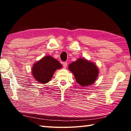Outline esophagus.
I'll return each instance as SVG.
<instances>
[{"instance_id":"34e87169","label":"esophagus","mask_w":131,"mask_h":131,"mask_svg":"<svg viewBox=\"0 0 131 131\" xmlns=\"http://www.w3.org/2000/svg\"><path fill=\"white\" fill-rule=\"evenodd\" d=\"M67 65H68V63L66 62H63V66L64 68H66V66H67Z\"/></svg>"}]
</instances>
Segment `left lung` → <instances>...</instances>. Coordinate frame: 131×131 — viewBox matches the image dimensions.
Wrapping results in <instances>:
<instances>
[{
    "instance_id": "8db88e82",
    "label": "left lung",
    "mask_w": 131,
    "mask_h": 131,
    "mask_svg": "<svg viewBox=\"0 0 131 131\" xmlns=\"http://www.w3.org/2000/svg\"><path fill=\"white\" fill-rule=\"evenodd\" d=\"M69 69L80 85L83 87L92 84L98 75V69L92 62L84 58H79L69 65Z\"/></svg>"
}]
</instances>
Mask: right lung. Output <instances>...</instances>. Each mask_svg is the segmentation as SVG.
Masks as SVG:
<instances>
[{
    "label": "right lung",
    "instance_id": "add662e5",
    "mask_svg": "<svg viewBox=\"0 0 131 131\" xmlns=\"http://www.w3.org/2000/svg\"><path fill=\"white\" fill-rule=\"evenodd\" d=\"M62 66L59 61L52 57H44L34 64L32 68L33 76L40 83H47L51 79L55 71Z\"/></svg>",
    "mask_w": 131,
    "mask_h": 131
}]
</instances>
